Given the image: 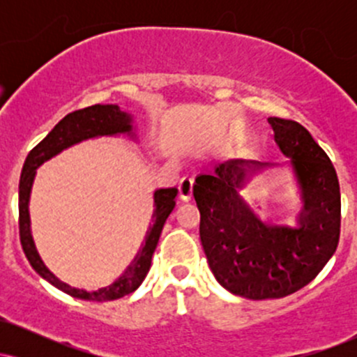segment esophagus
<instances>
[{"mask_svg":"<svg viewBox=\"0 0 357 357\" xmlns=\"http://www.w3.org/2000/svg\"><path fill=\"white\" fill-rule=\"evenodd\" d=\"M192 178L191 176H184V178L179 181V198L183 199V202H190L191 199V195H192Z\"/></svg>","mask_w":357,"mask_h":357,"instance_id":"esophagus-1","label":"esophagus"}]
</instances>
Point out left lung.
Segmentation results:
<instances>
[{
	"label": "left lung",
	"mask_w": 357,
	"mask_h": 357,
	"mask_svg": "<svg viewBox=\"0 0 357 357\" xmlns=\"http://www.w3.org/2000/svg\"><path fill=\"white\" fill-rule=\"evenodd\" d=\"M268 124L301 188L297 227L260 220L240 196L252 174L272 162L228 159L192 186L213 275L228 292L252 301L290 296L312 282L341 233V191L329 155L298 122L268 117Z\"/></svg>",
	"instance_id": "1"
}]
</instances>
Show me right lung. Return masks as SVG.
<instances>
[{"label": "right lung", "instance_id": "right-lung-1", "mask_svg": "<svg viewBox=\"0 0 357 357\" xmlns=\"http://www.w3.org/2000/svg\"><path fill=\"white\" fill-rule=\"evenodd\" d=\"M117 134H132V117L127 112H122L119 105H92L65 116L61 121L50 130L47 137L40 144H36L30 154L26 155V161L23 165L22 178H20V240L24 255L35 272L45 280L50 282L53 287L60 289L61 292L68 296L82 298V301L92 302H107L116 301L132 294L139 285L142 284L147 272L151 268V258L155 247H158L159 236H161L162 227H165L167 216L171 215L174 208V198L178 195L176 188H161L154 191V211H153V223L149 225L146 231V240L141 245L139 252L130 261V265L124 270L121 277L116 278L112 284L104 287V289L87 292L84 289H75L65 282H61L53 273L45 267V264L36 252L33 236H31L30 228V211H28V203H30L31 186H33L36 167H40L45 161L52 159L53 155L60 154L61 151L67 149L73 144H79L82 141H87L92 137L100 136H117Z\"/></svg>", "mask_w": 357, "mask_h": 357}]
</instances>
